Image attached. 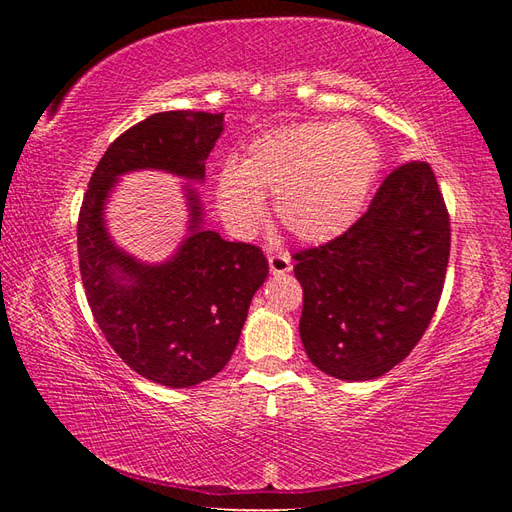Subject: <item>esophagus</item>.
<instances>
[{
	"mask_svg": "<svg viewBox=\"0 0 512 512\" xmlns=\"http://www.w3.org/2000/svg\"><path fill=\"white\" fill-rule=\"evenodd\" d=\"M268 266H270V273L273 275H286L292 270V259L288 253H270L268 255Z\"/></svg>",
	"mask_w": 512,
	"mask_h": 512,
	"instance_id": "34e87169",
	"label": "esophagus"
}]
</instances>
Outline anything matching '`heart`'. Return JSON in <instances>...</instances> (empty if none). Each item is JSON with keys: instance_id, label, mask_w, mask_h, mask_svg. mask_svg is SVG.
<instances>
[{"instance_id": "1", "label": "heart", "mask_w": 512, "mask_h": 512, "mask_svg": "<svg viewBox=\"0 0 512 512\" xmlns=\"http://www.w3.org/2000/svg\"><path fill=\"white\" fill-rule=\"evenodd\" d=\"M380 145L361 123H297L257 136L215 178V204L235 233L279 224L301 242H328L354 224L380 169Z\"/></svg>"}]
</instances>
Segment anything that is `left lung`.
Listing matches in <instances>:
<instances>
[{"label":"left lung","mask_w":512,"mask_h":512,"mask_svg":"<svg viewBox=\"0 0 512 512\" xmlns=\"http://www.w3.org/2000/svg\"><path fill=\"white\" fill-rule=\"evenodd\" d=\"M449 250L447 204L429 162H405L343 235L292 255L310 361L341 380L396 367L436 314Z\"/></svg>","instance_id":"left-lung-1"}]
</instances>
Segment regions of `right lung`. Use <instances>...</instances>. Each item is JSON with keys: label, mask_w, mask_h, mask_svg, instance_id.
Here are the masks:
<instances>
[{"label": "right lung", "mask_w": 512, "mask_h": 512, "mask_svg": "<svg viewBox=\"0 0 512 512\" xmlns=\"http://www.w3.org/2000/svg\"><path fill=\"white\" fill-rule=\"evenodd\" d=\"M222 132L224 114L189 110L151 114L129 127L96 165L76 226L83 288L107 343L136 374L173 389L222 372L268 277V259L262 248L206 231L189 182V235L162 264L138 262L112 242L105 202L118 176L138 169L202 182Z\"/></svg>", "instance_id": "obj_1"}]
</instances>
